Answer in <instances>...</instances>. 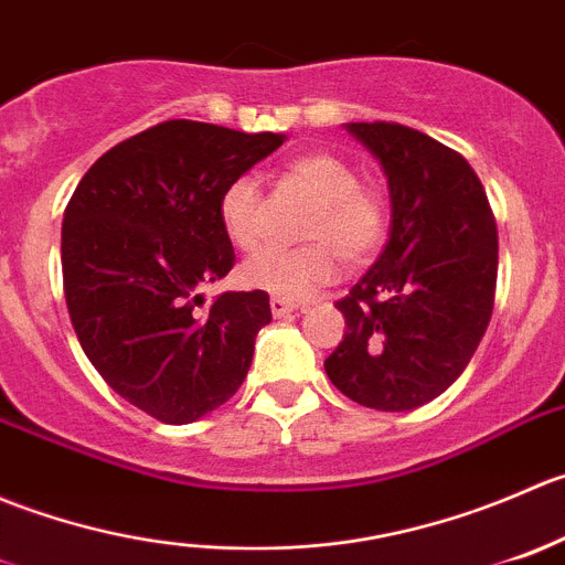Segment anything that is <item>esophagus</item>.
Returning <instances> with one entry per match:
<instances>
[{"label": "esophagus", "mask_w": 565, "mask_h": 565, "mask_svg": "<svg viewBox=\"0 0 565 565\" xmlns=\"http://www.w3.org/2000/svg\"><path fill=\"white\" fill-rule=\"evenodd\" d=\"M271 312H275V318H282V316H290V312L299 310V305H294V301L288 299H280V296H271Z\"/></svg>", "instance_id": "obj_1"}]
</instances>
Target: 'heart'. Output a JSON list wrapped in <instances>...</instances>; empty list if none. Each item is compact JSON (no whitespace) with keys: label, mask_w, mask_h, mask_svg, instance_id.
I'll return each instance as SVG.
<instances>
[{"label":"heart","mask_w":565,"mask_h":565,"mask_svg":"<svg viewBox=\"0 0 565 565\" xmlns=\"http://www.w3.org/2000/svg\"><path fill=\"white\" fill-rule=\"evenodd\" d=\"M282 178L318 200L301 231V238L310 244L264 249L244 264L242 280L280 299H307L338 280L340 258L349 269L373 260L387 233V211L373 189L362 186L354 167L327 150L294 156ZM220 222L238 249L260 247L266 236V194L258 178L244 172L227 181L220 194Z\"/></svg>","instance_id":"1"}]
</instances>
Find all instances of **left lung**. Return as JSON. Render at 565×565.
Segmentation results:
<instances>
[{
  "instance_id": "obj_1",
  "label": "left lung",
  "mask_w": 565,
  "mask_h": 565,
  "mask_svg": "<svg viewBox=\"0 0 565 565\" xmlns=\"http://www.w3.org/2000/svg\"><path fill=\"white\" fill-rule=\"evenodd\" d=\"M345 128L382 161L393 227L376 264L334 301L345 334L323 367L345 398L409 412L461 376L489 327L494 214L459 150L401 122Z\"/></svg>"
}]
</instances>
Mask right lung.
<instances>
[{
    "instance_id": "add662e5",
    "label": "right lung",
    "mask_w": 565,
    "mask_h": 565,
    "mask_svg": "<svg viewBox=\"0 0 565 565\" xmlns=\"http://www.w3.org/2000/svg\"><path fill=\"white\" fill-rule=\"evenodd\" d=\"M282 139L164 120L106 150L68 200L63 285L76 338L104 382L156 420H198L247 379L269 294L231 290L203 307L200 290L236 264L222 189Z\"/></svg>"
}]
</instances>
